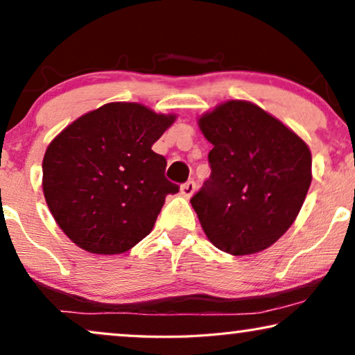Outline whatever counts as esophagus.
<instances>
[{"label":"esophagus","mask_w":355,"mask_h":355,"mask_svg":"<svg viewBox=\"0 0 355 355\" xmlns=\"http://www.w3.org/2000/svg\"><path fill=\"white\" fill-rule=\"evenodd\" d=\"M193 192H196V182H193V181H187L186 184H182V186H181V196L182 197L191 198Z\"/></svg>","instance_id":"1"}]
</instances>
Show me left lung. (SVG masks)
<instances>
[{
    "mask_svg": "<svg viewBox=\"0 0 355 355\" xmlns=\"http://www.w3.org/2000/svg\"><path fill=\"white\" fill-rule=\"evenodd\" d=\"M213 145L211 174L191 198L210 242L231 255L273 245L297 218L312 182L307 144L260 106L218 105L198 119Z\"/></svg>",
    "mask_w": 355,
    "mask_h": 355,
    "instance_id": "left-lung-1",
    "label": "left lung"
}]
</instances>
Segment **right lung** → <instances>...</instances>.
<instances>
[{"label": "right lung", "mask_w": 355, "mask_h": 355, "mask_svg": "<svg viewBox=\"0 0 355 355\" xmlns=\"http://www.w3.org/2000/svg\"><path fill=\"white\" fill-rule=\"evenodd\" d=\"M140 103L114 101L67 125L43 157V193L62 232L90 254L132 249L153 230L168 193L166 159L152 145L174 123Z\"/></svg>", "instance_id": "right-lung-1"}]
</instances>
